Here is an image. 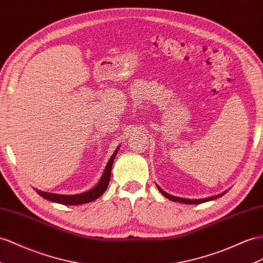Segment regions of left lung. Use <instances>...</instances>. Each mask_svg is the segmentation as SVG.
I'll list each match as a JSON object with an SVG mask.
<instances>
[{
	"label": "left lung",
	"mask_w": 263,
	"mask_h": 263,
	"mask_svg": "<svg viewBox=\"0 0 263 263\" xmlns=\"http://www.w3.org/2000/svg\"><path fill=\"white\" fill-rule=\"evenodd\" d=\"M157 186H158L159 191H160L161 193H162L166 199H169V200H171V201H176V202H181V203H184V204H199V203H203V202H208V201H211V200H214V199H218V198L223 196V194H226V192H227V191H226V192H223V193L218 194V196L209 197V198H204V199H184V198H179V197L171 196V194L166 193L165 191H163L162 189H161V187H160L159 185H157Z\"/></svg>",
	"instance_id": "1"
}]
</instances>
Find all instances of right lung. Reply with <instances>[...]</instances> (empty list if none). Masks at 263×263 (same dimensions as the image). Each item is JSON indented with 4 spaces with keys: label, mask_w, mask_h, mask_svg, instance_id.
<instances>
[{
    "label": "right lung",
    "mask_w": 263,
    "mask_h": 263,
    "mask_svg": "<svg viewBox=\"0 0 263 263\" xmlns=\"http://www.w3.org/2000/svg\"><path fill=\"white\" fill-rule=\"evenodd\" d=\"M118 151H119V146L112 154V157L110 158L109 162H107V164L105 166V170L102 174V177H101L100 181L98 182V184L89 191L80 193V194H70V196H66V194H57V193L44 192V191L37 190V189H35V191L37 192V194H40V196L44 198L45 200L53 201V202H57V203H61V204H65V205H79V204H84V203H87V202L97 200L99 197H101L104 193V191L107 187V184H109V182H110L113 161H114V159H116Z\"/></svg>",
    "instance_id": "obj_1"
}]
</instances>
